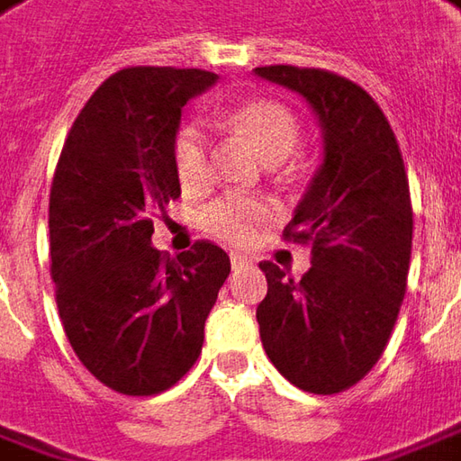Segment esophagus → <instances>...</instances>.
<instances>
[{"instance_id":"34e87169","label":"esophagus","mask_w":461,"mask_h":461,"mask_svg":"<svg viewBox=\"0 0 461 461\" xmlns=\"http://www.w3.org/2000/svg\"><path fill=\"white\" fill-rule=\"evenodd\" d=\"M252 265V258H247L242 252H231V267L234 270H242V267H249Z\"/></svg>"}]
</instances>
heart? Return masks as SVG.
I'll use <instances>...</instances> for the list:
<instances>
[{
  "label": "heart",
  "mask_w": 461,
  "mask_h": 461,
  "mask_svg": "<svg viewBox=\"0 0 461 461\" xmlns=\"http://www.w3.org/2000/svg\"><path fill=\"white\" fill-rule=\"evenodd\" d=\"M224 124L245 140L265 163H280L298 148L301 124L295 114L273 99H247L224 112ZM170 160L183 194L196 196L209 188V140L199 124H183L173 135ZM270 219V206L255 199H219L203 212V230L219 240L247 245Z\"/></svg>",
  "instance_id": "obj_1"
}]
</instances>
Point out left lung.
I'll list each match as a JSON object with an SVG mask.
<instances>
[{
  "instance_id": "8db88e82",
  "label": "left lung",
  "mask_w": 461,
  "mask_h": 461,
  "mask_svg": "<svg viewBox=\"0 0 461 461\" xmlns=\"http://www.w3.org/2000/svg\"><path fill=\"white\" fill-rule=\"evenodd\" d=\"M255 76L298 94L321 127V163L285 227V237L313 245L311 267L294 280L262 262L260 339L288 383L331 395L373 370L403 303L413 240L403 158L357 84L295 66Z\"/></svg>"
}]
</instances>
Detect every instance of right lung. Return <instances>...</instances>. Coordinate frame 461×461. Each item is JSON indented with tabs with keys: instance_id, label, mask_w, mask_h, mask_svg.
Returning a JSON list of instances; mask_svg holds the SVG:
<instances>
[{
	"instance_id": "obj_1",
	"label": "right lung",
	"mask_w": 461,
	"mask_h": 461,
	"mask_svg": "<svg viewBox=\"0 0 461 461\" xmlns=\"http://www.w3.org/2000/svg\"><path fill=\"white\" fill-rule=\"evenodd\" d=\"M199 68H124L73 122L50 188V270L73 352L106 388L163 393L201 355L230 255L196 242L178 260L152 247L150 214L181 196L170 160Z\"/></svg>"
}]
</instances>
